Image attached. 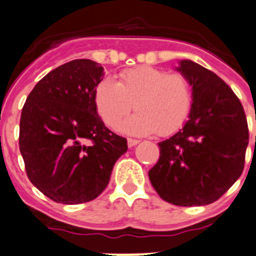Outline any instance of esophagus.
I'll use <instances>...</instances> for the list:
<instances>
[{"instance_id": "34e87169", "label": "esophagus", "mask_w": 256, "mask_h": 256, "mask_svg": "<svg viewBox=\"0 0 256 256\" xmlns=\"http://www.w3.org/2000/svg\"><path fill=\"white\" fill-rule=\"evenodd\" d=\"M138 142H140V140H136V138H128V148H134V146L138 145Z\"/></svg>"}]
</instances>
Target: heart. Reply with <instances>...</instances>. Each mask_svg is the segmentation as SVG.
Returning a JSON list of instances; mask_svg holds the SVG:
<instances>
[{
    "label": "heart",
    "mask_w": 256,
    "mask_h": 256,
    "mask_svg": "<svg viewBox=\"0 0 256 256\" xmlns=\"http://www.w3.org/2000/svg\"><path fill=\"white\" fill-rule=\"evenodd\" d=\"M95 105L108 128H116L135 108L138 112L122 124L121 130L132 135L156 131L168 136L188 120L192 88L182 74L140 66L122 71L118 82L111 78L100 81L95 88Z\"/></svg>",
    "instance_id": "heart-1"
}]
</instances>
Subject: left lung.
Returning a JSON list of instances; mask_svg holds the SVG:
<instances>
[{"mask_svg": "<svg viewBox=\"0 0 256 256\" xmlns=\"http://www.w3.org/2000/svg\"><path fill=\"white\" fill-rule=\"evenodd\" d=\"M192 86V108L178 132L158 142L160 158L148 171L158 196L178 206L212 204L240 178L249 144L242 102L212 71L182 60Z\"/></svg>", "mask_w": 256, "mask_h": 256, "instance_id": "obj_1", "label": "left lung"}]
</instances>
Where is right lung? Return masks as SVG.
<instances>
[{
  "mask_svg": "<svg viewBox=\"0 0 256 256\" xmlns=\"http://www.w3.org/2000/svg\"><path fill=\"white\" fill-rule=\"evenodd\" d=\"M102 76L95 61L66 62L37 82L22 108L18 142L26 174L54 202L96 199L128 151V140L108 130L96 111Z\"/></svg>",
  "mask_w": 256,
  "mask_h": 256,
  "instance_id": "1",
  "label": "right lung"
}]
</instances>
